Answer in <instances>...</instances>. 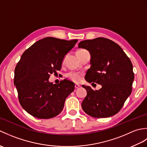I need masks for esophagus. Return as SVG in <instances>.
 <instances>
[{"label":"esophagus","instance_id":"obj_1","mask_svg":"<svg viewBox=\"0 0 147 147\" xmlns=\"http://www.w3.org/2000/svg\"><path fill=\"white\" fill-rule=\"evenodd\" d=\"M80 86H81L80 85H78V84H75V85H74V88H75L76 89H78V88H79Z\"/></svg>","mask_w":147,"mask_h":147}]
</instances>
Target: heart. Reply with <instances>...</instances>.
<instances>
[{
    "instance_id": "heart-1",
    "label": "heart",
    "mask_w": 147,
    "mask_h": 147,
    "mask_svg": "<svg viewBox=\"0 0 147 147\" xmlns=\"http://www.w3.org/2000/svg\"><path fill=\"white\" fill-rule=\"evenodd\" d=\"M83 51H85V50H80V51H78V52ZM65 76H66L69 80L72 81L73 82L78 83L82 79L83 74L82 73H79V72L71 71L67 73L66 74V75H65Z\"/></svg>"
}]
</instances>
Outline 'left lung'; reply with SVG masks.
Listing matches in <instances>:
<instances>
[{"label": "left lung", "instance_id": "8db88e82", "mask_svg": "<svg viewBox=\"0 0 147 147\" xmlns=\"http://www.w3.org/2000/svg\"><path fill=\"white\" fill-rule=\"evenodd\" d=\"M78 47L86 49L91 55L86 82L102 85L95 91L83 85L87 92L83 110L96 118L116 114L132 91L135 75L129 58L116 43L102 37L82 41Z\"/></svg>", "mask_w": 147, "mask_h": 147}]
</instances>
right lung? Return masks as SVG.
Here are the masks:
<instances>
[{
  "mask_svg": "<svg viewBox=\"0 0 147 147\" xmlns=\"http://www.w3.org/2000/svg\"><path fill=\"white\" fill-rule=\"evenodd\" d=\"M78 40L46 37L35 42L22 54L14 70V85L24 110L33 117L50 119L64 108L65 99L74 90L67 80L59 84L49 82L50 75L61 70L65 55Z\"/></svg>",
  "mask_w": 147,
  "mask_h": 147,
  "instance_id": "1",
  "label": "right lung"
}]
</instances>
